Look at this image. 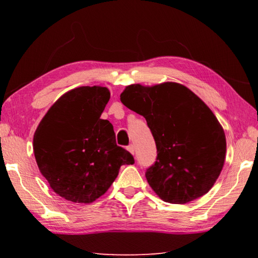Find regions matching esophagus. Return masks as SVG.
Returning a JSON list of instances; mask_svg holds the SVG:
<instances>
[{
  "instance_id": "1",
  "label": "esophagus",
  "mask_w": 258,
  "mask_h": 258,
  "mask_svg": "<svg viewBox=\"0 0 258 258\" xmlns=\"http://www.w3.org/2000/svg\"><path fill=\"white\" fill-rule=\"evenodd\" d=\"M127 150L131 152V154L134 155V146H133V145L127 146Z\"/></svg>"
}]
</instances>
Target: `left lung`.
<instances>
[{"label": "left lung", "mask_w": 258, "mask_h": 258, "mask_svg": "<svg viewBox=\"0 0 258 258\" xmlns=\"http://www.w3.org/2000/svg\"><path fill=\"white\" fill-rule=\"evenodd\" d=\"M124 106L147 120L157 148L147 181L166 203L186 204L206 195L223 167L226 141L215 115L177 83L130 85Z\"/></svg>", "instance_id": "obj_1"}]
</instances>
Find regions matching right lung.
<instances>
[{
  "label": "right lung",
  "instance_id": "right-lung-1",
  "mask_svg": "<svg viewBox=\"0 0 258 258\" xmlns=\"http://www.w3.org/2000/svg\"><path fill=\"white\" fill-rule=\"evenodd\" d=\"M110 99L102 86H82L58 99L34 135L38 168L55 194L89 204L106 192L133 156L116 145L111 123L101 119Z\"/></svg>",
  "mask_w": 258,
  "mask_h": 258
}]
</instances>
